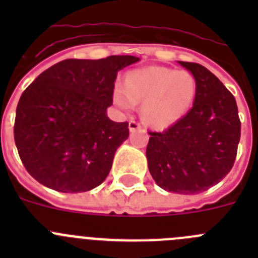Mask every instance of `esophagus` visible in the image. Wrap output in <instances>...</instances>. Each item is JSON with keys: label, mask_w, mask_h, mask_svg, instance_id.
I'll use <instances>...</instances> for the list:
<instances>
[{"label": "esophagus", "mask_w": 258, "mask_h": 258, "mask_svg": "<svg viewBox=\"0 0 258 258\" xmlns=\"http://www.w3.org/2000/svg\"><path fill=\"white\" fill-rule=\"evenodd\" d=\"M141 124L138 121H136V120H131V121H129V131L131 132H134V131H137V129H141Z\"/></svg>", "instance_id": "34e87169"}]
</instances>
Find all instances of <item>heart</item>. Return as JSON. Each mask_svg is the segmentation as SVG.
I'll use <instances>...</instances> for the list:
<instances>
[{"label":"heart","instance_id":"obj_1","mask_svg":"<svg viewBox=\"0 0 258 258\" xmlns=\"http://www.w3.org/2000/svg\"><path fill=\"white\" fill-rule=\"evenodd\" d=\"M197 94V83L184 71L166 67H147L127 72L124 88L113 89V103L131 111L142 103V120L155 129L177 122L190 109Z\"/></svg>","mask_w":258,"mask_h":258}]
</instances>
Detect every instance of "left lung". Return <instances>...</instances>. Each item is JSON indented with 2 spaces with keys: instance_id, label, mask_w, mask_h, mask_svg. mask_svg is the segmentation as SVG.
<instances>
[{
  "instance_id": "obj_1",
  "label": "left lung",
  "mask_w": 258,
  "mask_h": 258,
  "mask_svg": "<svg viewBox=\"0 0 258 258\" xmlns=\"http://www.w3.org/2000/svg\"><path fill=\"white\" fill-rule=\"evenodd\" d=\"M197 81L192 108L164 132H149V170L169 192L199 194L226 177L235 163L240 118L234 95L204 66L178 61Z\"/></svg>"
}]
</instances>
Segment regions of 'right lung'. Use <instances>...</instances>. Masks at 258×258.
Wrapping results in <instances>:
<instances>
[{
    "instance_id": "1",
    "label": "right lung",
    "mask_w": 258,
    "mask_h": 258,
    "mask_svg": "<svg viewBox=\"0 0 258 258\" xmlns=\"http://www.w3.org/2000/svg\"><path fill=\"white\" fill-rule=\"evenodd\" d=\"M132 55L98 60L66 59L44 71L23 92L14 140L27 172L59 192H85L107 178L129 124L106 115L117 72Z\"/></svg>"
}]
</instances>
